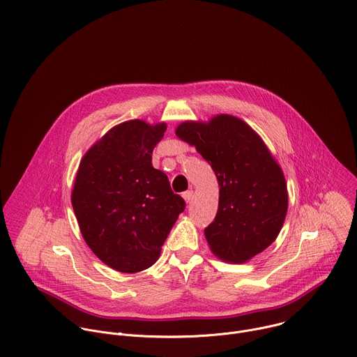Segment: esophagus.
<instances>
[{
  "mask_svg": "<svg viewBox=\"0 0 357 357\" xmlns=\"http://www.w3.org/2000/svg\"><path fill=\"white\" fill-rule=\"evenodd\" d=\"M182 196H183V199H185V202H186V203H190V202L193 200L195 193H193V190H188V192H185Z\"/></svg>",
  "mask_w": 357,
  "mask_h": 357,
  "instance_id": "34e87169",
  "label": "esophagus"
}]
</instances>
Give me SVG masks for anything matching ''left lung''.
<instances>
[{
	"label": "left lung",
	"mask_w": 357,
	"mask_h": 357,
	"mask_svg": "<svg viewBox=\"0 0 357 357\" xmlns=\"http://www.w3.org/2000/svg\"><path fill=\"white\" fill-rule=\"evenodd\" d=\"M175 135L196 147L218 181V211L204 229L214 256L242 264L266 250L282 229L288 189L259 133L245 121L220 114L207 122L185 121Z\"/></svg>",
	"instance_id": "1"
}]
</instances>
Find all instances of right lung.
I'll return each mask as SVG.
<instances>
[{"mask_svg":"<svg viewBox=\"0 0 357 357\" xmlns=\"http://www.w3.org/2000/svg\"><path fill=\"white\" fill-rule=\"evenodd\" d=\"M167 123L132 119L111 128L83 155L72 207L91 252L119 273L151 267L185 200L151 164Z\"/></svg>","mask_w":357,"mask_h":357,"instance_id":"add662e5","label":"right lung"}]
</instances>
